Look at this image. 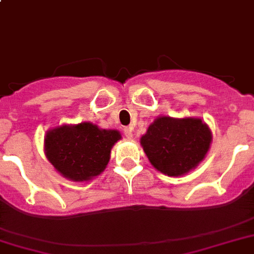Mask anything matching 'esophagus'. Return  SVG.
Returning a JSON list of instances; mask_svg holds the SVG:
<instances>
[{
  "label": "esophagus",
  "mask_w": 254,
  "mask_h": 254,
  "mask_svg": "<svg viewBox=\"0 0 254 254\" xmlns=\"http://www.w3.org/2000/svg\"><path fill=\"white\" fill-rule=\"evenodd\" d=\"M124 134L127 139H133V131H131V127H125L124 129Z\"/></svg>",
  "instance_id": "1"
}]
</instances>
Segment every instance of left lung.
Returning <instances> with one entry per match:
<instances>
[{
    "label": "left lung",
    "mask_w": 254,
    "mask_h": 254,
    "mask_svg": "<svg viewBox=\"0 0 254 254\" xmlns=\"http://www.w3.org/2000/svg\"><path fill=\"white\" fill-rule=\"evenodd\" d=\"M212 143V130L200 117L159 116L140 137L151 165L169 177H181L195 169Z\"/></svg>",
    "instance_id": "8db88e82"
}]
</instances>
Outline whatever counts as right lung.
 Returning a JSON list of instances; mask_svg holds the SVG:
<instances>
[{"label":"right lung","mask_w":254,"mask_h":254,"mask_svg":"<svg viewBox=\"0 0 254 254\" xmlns=\"http://www.w3.org/2000/svg\"><path fill=\"white\" fill-rule=\"evenodd\" d=\"M121 133L101 129L90 123L63 124L51 127L44 137V152L62 176L73 182H87L107 168L111 150Z\"/></svg>","instance_id":"right-lung-1"}]
</instances>
